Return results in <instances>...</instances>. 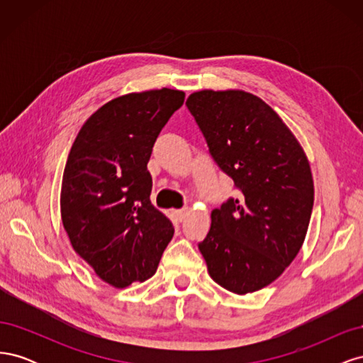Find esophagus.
Returning <instances> with one entry per match:
<instances>
[{"mask_svg":"<svg viewBox=\"0 0 363 363\" xmlns=\"http://www.w3.org/2000/svg\"><path fill=\"white\" fill-rule=\"evenodd\" d=\"M186 213H188V208H177V211H172V215L175 218V221H179V223L183 221Z\"/></svg>","mask_w":363,"mask_h":363,"instance_id":"34e87169","label":"esophagus"}]
</instances>
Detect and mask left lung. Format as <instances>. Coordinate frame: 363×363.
I'll return each mask as SVG.
<instances>
[{
	"label": "left lung",
	"instance_id": "8db88e82",
	"mask_svg": "<svg viewBox=\"0 0 363 363\" xmlns=\"http://www.w3.org/2000/svg\"><path fill=\"white\" fill-rule=\"evenodd\" d=\"M186 106L213 160L240 191L211 213L199 245L207 271L230 292H256L303 247L315 195L309 160L281 118L250 92L196 91Z\"/></svg>",
	"mask_w": 363,
	"mask_h": 363
}]
</instances>
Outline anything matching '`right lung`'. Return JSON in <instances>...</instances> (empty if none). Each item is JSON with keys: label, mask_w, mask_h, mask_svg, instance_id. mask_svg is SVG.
<instances>
[{"label": "right lung", "mask_w": 363, "mask_h": 363, "mask_svg": "<svg viewBox=\"0 0 363 363\" xmlns=\"http://www.w3.org/2000/svg\"><path fill=\"white\" fill-rule=\"evenodd\" d=\"M184 92L162 89L113 98L89 116L65 164L60 215L71 245L103 281L123 289L155 276L174 235L150 201L152 145Z\"/></svg>", "instance_id": "1"}]
</instances>
